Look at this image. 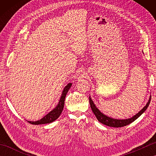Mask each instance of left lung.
<instances>
[{"label":"left lung","instance_id":"left-lung-1","mask_svg":"<svg viewBox=\"0 0 156 156\" xmlns=\"http://www.w3.org/2000/svg\"><path fill=\"white\" fill-rule=\"evenodd\" d=\"M150 101H151V97L147 103V105H145V107L142 108L137 114L133 116V117L128 119H122V120H119V119H112L111 117H107V116H106V115L102 114V112L99 111L97 107H96L95 105L94 104L93 101H92L90 97H89V102H90V107L92 108V111L94 112V114L95 115L96 117H97V119H98V121L99 122H101L102 124L109 126V127H124V126L130 124L132 122H133L135 120H136V119L139 117H140V116L142 113H144V112L146 110L147 108L148 107L149 105H150Z\"/></svg>","mask_w":156,"mask_h":156}]
</instances>
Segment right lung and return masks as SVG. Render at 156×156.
<instances>
[{"instance_id": "right-lung-1", "label": "right lung", "mask_w": 156, "mask_h": 156, "mask_svg": "<svg viewBox=\"0 0 156 156\" xmlns=\"http://www.w3.org/2000/svg\"><path fill=\"white\" fill-rule=\"evenodd\" d=\"M72 86V83L68 84L66 87L64 88V90L62 92V97L60 98V100L59 101V103L57 107H56L54 110L51 111L50 112L45 115L44 117H43L41 119L37 121H28L29 123L33 124V125H41V124H46V123H50L53 121L56 120L59 117L62 112L63 111V108H64V101H65V98L66 94H67L68 91L69 89Z\"/></svg>"}]
</instances>
